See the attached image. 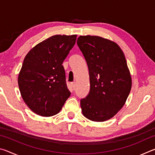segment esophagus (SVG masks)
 <instances>
[{
	"label": "esophagus",
	"instance_id": "1",
	"mask_svg": "<svg viewBox=\"0 0 155 155\" xmlns=\"http://www.w3.org/2000/svg\"><path fill=\"white\" fill-rule=\"evenodd\" d=\"M71 87H72L73 90H75V88H76V83L75 82H73L71 83Z\"/></svg>",
	"mask_w": 155,
	"mask_h": 155
}]
</instances>
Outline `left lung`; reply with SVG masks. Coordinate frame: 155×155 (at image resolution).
Returning a JSON list of instances; mask_svg holds the SVG:
<instances>
[{
	"mask_svg": "<svg viewBox=\"0 0 155 155\" xmlns=\"http://www.w3.org/2000/svg\"><path fill=\"white\" fill-rule=\"evenodd\" d=\"M77 44L90 81L89 95L81 101L83 115L94 122L107 121L124 105L132 87L124 52L114 41L99 36L81 35Z\"/></svg>",
	"mask_w": 155,
	"mask_h": 155,
	"instance_id": "obj_1",
	"label": "left lung"
}]
</instances>
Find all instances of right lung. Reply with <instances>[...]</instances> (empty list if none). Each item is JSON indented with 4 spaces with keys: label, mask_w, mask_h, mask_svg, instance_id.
I'll use <instances>...</instances> for the list:
<instances>
[{
    "label": "right lung",
    "mask_w": 155,
    "mask_h": 155,
    "mask_svg": "<svg viewBox=\"0 0 155 155\" xmlns=\"http://www.w3.org/2000/svg\"><path fill=\"white\" fill-rule=\"evenodd\" d=\"M77 36H52L37 44L25 57L18 86L23 101L35 114L43 117L57 114L71 94L62 64Z\"/></svg>",
    "instance_id": "1"
}]
</instances>
